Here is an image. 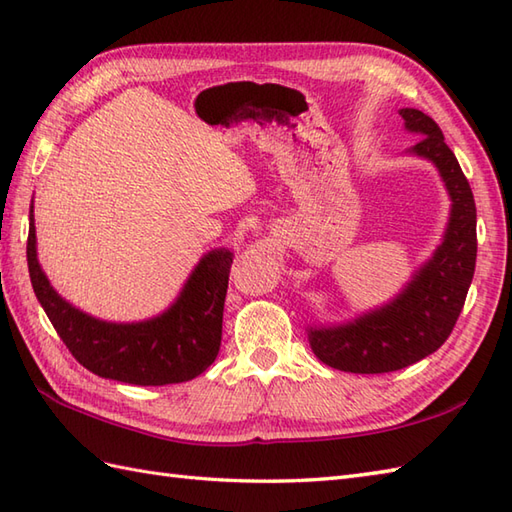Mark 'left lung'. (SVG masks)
I'll use <instances>...</instances> for the list:
<instances>
[{"label":"left lung","mask_w":512,"mask_h":512,"mask_svg":"<svg viewBox=\"0 0 512 512\" xmlns=\"http://www.w3.org/2000/svg\"><path fill=\"white\" fill-rule=\"evenodd\" d=\"M405 127L418 138L409 151L438 167L451 195L447 233L436 253L400 295L363 317L332 328H310L319 361L341 372L385 374L418 363L449 339L475 273L477 213L471 184L431 116L405 107Z\"/></svg>","instance_id":"8db88e82"}]
</instances>
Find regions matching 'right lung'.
<instances>
[{
    "instance_id": "obj_1",
    "label": "right lung",
    "mask_w": 512,
    "mask_h": 512,
    "mask_svg": "<svg viewBox=\"0 0 512 512\" xmlns=\"http://www.w3.org/2000/svg\"><path fill=\"white\" fill-rule=\"evenodd\" d=\"M26 257L41 308L76 361L96 376L143 387L184 383L200 376L220 352L231 250L204 255L176 303L140 323L99 321L57 295L37 262L32 206Z\"/></svg>"
}]
</instances>
